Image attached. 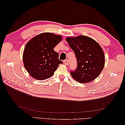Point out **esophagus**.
Here are the masks:
<instances>
[{
  "label": "esophagus",
  "instance_id": "1",
  "mask_svg": "<svg viewBox=\"0 0 125 125\" xmlns=\"http://www.w3.org/2000/svg\"><path fill=\"white\" fill-rule=\"evenodd\" d=\"M63 63L65 65H68L69 64V61L67 60H65L64 61H63Z\"/></svg>",
  "mask_w": 125,
  "mask_h": 125
}]
</instances>
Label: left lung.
Instances as JSON below:
<instances>
[{"mask_svg": "<svg viewBox=\"0 0 125 125\" xmlns=\"http://www.w3.org/2000/svg\"><path fill=\"white\" fill-rule=\"evenodd\" d=\"M66 41L76 55L77 67L70 71L73 78L81 83L91 82L100 75L105 65V55L97 42L88 36L68 37Z\"/></svg>", "mask_w": 125, "mask_h": 125, "instance_id": "left-lung-1", "label": "left lung"}]
</instances>
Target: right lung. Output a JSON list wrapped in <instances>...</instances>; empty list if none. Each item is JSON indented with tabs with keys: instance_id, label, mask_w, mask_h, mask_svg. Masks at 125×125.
<instances>
[{
	"instance_id": "obj_1",
	"label": "right lung",
	"mask_w": 125,
	"mask_h": 125,
	"mask_svg": "<svg viewBox=\"0 0 125 125\" xmlns=\"http://www.w3.org/2000/svg\"><path fill=\"white\" fill-rule=\"evenodd\" d=\"M61 40L60 35L44 33L34 37L26 44L23 53V64L32 77L44 80L54 75L63 63L54 50Z\"/></svg>"
}]
</instances>
